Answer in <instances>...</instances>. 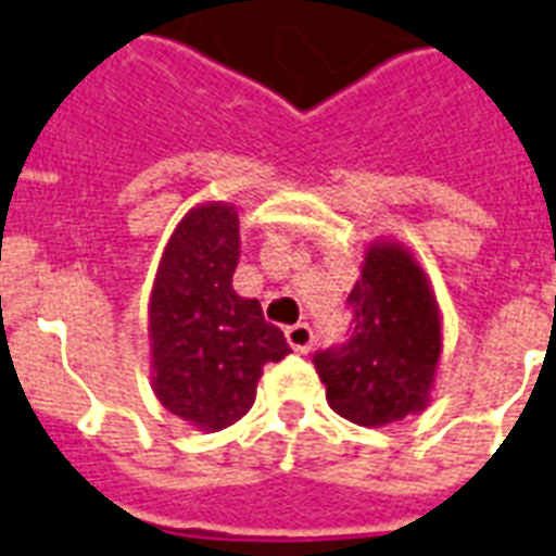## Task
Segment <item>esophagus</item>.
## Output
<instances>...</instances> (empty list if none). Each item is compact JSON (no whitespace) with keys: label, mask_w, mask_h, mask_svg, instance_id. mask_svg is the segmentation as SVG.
I'll return each instance as SVG.
<instances>
[{"label":"esophagus","mask_w":556,"mask_h":556,"mask_svg":"<svg viewBox=\"0 0 556 556\" xmlns=\"http://www.w3.org/2000/svg\"><path fill=\"white\" fill-rule=\"evenodd\" d=\"M313 330H309V324H292V327H287V341H290V348L295 350V353L306 355L309 350H313Z\"/></svg>","instance_id":"1"}]
</instances>
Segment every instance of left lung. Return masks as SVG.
<instances>
[{
	"label": "left lung",
	"mask_w": 556,
	"mask_h": 556,
	"mask_svg": "<svg viewBox=\"0 0 556 556\" xmlns=\"http://www.w3.org/2000/svg\"><path fill=\"white\" fill-rule=\"evenodd\" d=\"M348 306V341L313 355L332 410L364 428L425 410L442 353V321L425 269L399 243H376Z\"/></svg>",
	"instance_id": "8db88e82"
}]
</instances>
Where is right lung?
Here are the masks:
<instances>
[{
	"instance_id": "obj_1",
	"label": "right lung",
	"mask_w": 556,
	"mask_h": 556,
	"mask_svg": "<svg viewBox=\"0 0 556 556\" xmlns=\"http://www.w3.org/2000/svg\"><path fill=\"white\" fill-rule=\"evenodd\" d=\"M238 255V212L226 203L192 208L168 238L149 301L154 393L201 430L247 416L264 364L292 353L257 299L232 290Z\"/></svg>"
}]
</instances>
